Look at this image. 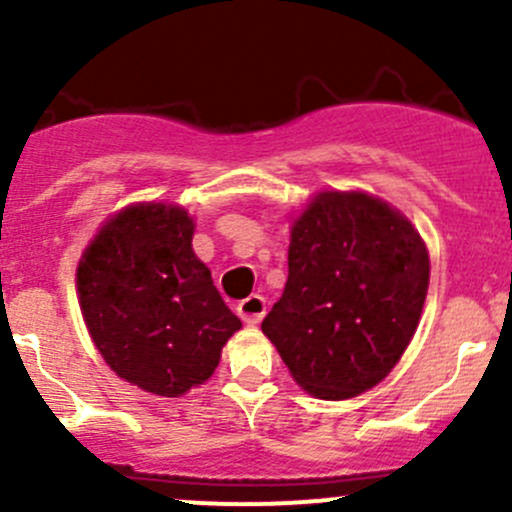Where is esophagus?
<instances>
[{
    "instance_id": "1",
    "label": "esophagus",
    "mask_w": 512,
    "mask_h": 512,
    "mask_svg": "<svg viewBox=\"0 0 512 512\" xmlns=\"http://www.w3.org/2000/svg\"><path fill=\"white\" fill-rule=\"evenodd\" d=\"M267 312V302L265 297H260V294H250V297L242 299L240 304H237V314H240L242 322L247 324H257L262 317H265Z\"/></svg>"
}]
</instances>
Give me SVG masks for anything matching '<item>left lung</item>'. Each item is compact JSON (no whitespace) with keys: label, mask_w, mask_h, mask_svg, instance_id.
Listing matches in <instances>:
<instances>
[{"label":"left lung","mask_w":512,"mask_h":512,"mask_svg":"<svg viewBox=\"0 0 512 512\" xmlns=\"http://www.w3.org/2000/svg\"><path fill=\"white\" fill-rule=\"evenodd\" d=\"M282 297L262 322L307 394L342 401L389 376L428 292L426 242L361 190H324L294 220Z\"/></svg>","instance_id":"1"}]
</instances>
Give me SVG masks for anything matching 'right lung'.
Returning a JSON list of instances; mask_svg holds the SVG:
<instances>
[{
    "mask_svg": "<svg viewBox=\"0 0 512 512\" xmlns=\"http://www.w3.org/2000/svg\"><path fill=\"white\" fill-rule=\"evenodd\" d=\"M193 232L180 205H128L103 223L76 267L96 349L148 394L183 396L208 381L242 327L195 257Z\"/></svg>",
    "mask_w": 512,
    "mask_h": 512,
    "instance_id": "1",
    "label": "right lung"
}]
</instances>
